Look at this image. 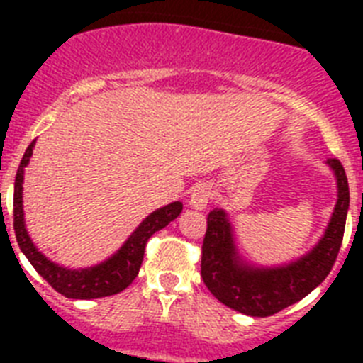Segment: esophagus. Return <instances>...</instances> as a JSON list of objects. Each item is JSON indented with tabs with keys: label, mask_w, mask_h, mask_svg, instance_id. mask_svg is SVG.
Masks as SVG:
<instances>
[{
	"label": "esophagus",
	"mask_w": 363,
	"mask_h": 363,
	"mask_svg": "<svg viewBox=\"0 0 363 363\" xmlns=\"http://www.w3.org/2000/svg\"><path fill=\"white\" fill-rule=\"evenodd\" d=\"M211 196H213V191L207 184H196V187L192 189V194H191V207L192 209H205L207 203H209Z\"/></svg>",
	"instance_id": "1"
}]
</instances>
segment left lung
Segmentation results:
<instances>
[{
    "mask_svg": "<svg viewBox=\"0 0 363 363\" xmlns=\"http://www.w3.org/2000/svg\"><path fill=\"white\" fill-rule=\"evenodd\" d=\"M338 200L322 240L307 255L278 267H255L236 252L233 227L223 209L211 211L201 245V278L207 289L230 309L247 316H271L306 298L331 272L344 240L349 184L340 160L329 158Z\"/></svg>",
    "mask_w": 363,
    "mask_h": 363,
    "instance_id": "1",
    "label": "left lung"
}]
</instances>
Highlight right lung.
Listing matches in <instances>:
<instances>
[{
  "label": "right lung",
  "mask_w": 363,
  "mask_h": 363,
  "mask_svg": "<svg viewBox=\"0 0 363 363\" xmlns=\"http://www.w3.org/2000/svg\"><path fill=\"white\" fill-rule=\"evenodd\" d=\"M34 143H36V140L25 150L14 182V233L19 249L27 256L38 274L43 277V280L49 281L52 289H56L63 296L72 298V300H92V298L112 296V294L121 293L138 277V271L142 267L145 245L150 236L169 225L172 220H176L184 209V205H182V201H172L162 209L150 213L140 223V227L130 234L129 240L120 247V251L114 252L111 258L101 262V264L86 269L62 267L38 251V247L32 243L30 236L25 229L23 196H21L23 171L27 163L30 162Z\"/></svg>",
  "instance_id": "1"
}]
</instances>
